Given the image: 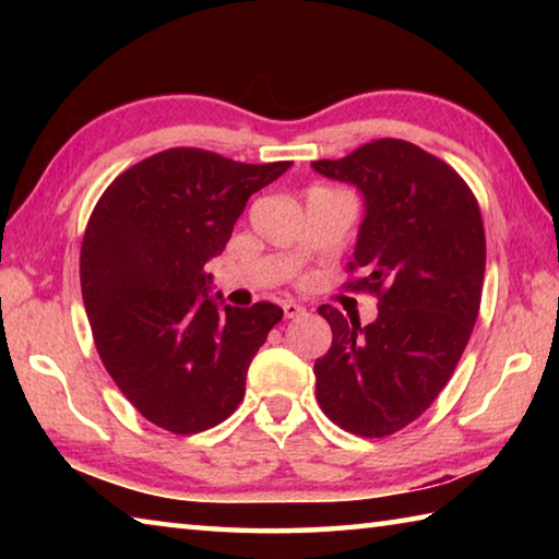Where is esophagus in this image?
I'll list each match as a JSON object with an SVG mask.
<instances>
[{
    "mask_svg": "<svg viewBox=\"0 0 559 559\" xmlns=\"http://www.w3.org/2000/svg\"><path fill=\"white\" fill-rule=\"evenodd\" d=\"M283 316H286L288 320L300 318V316H306V308H302L300 302H296V300H286V302H283Z\"/></svg>",
    "mask_w": 559,
    "mask_h": 559,
    "instance_id": "esophagus-1",
    "label": "esophagus"
}]
</instances>
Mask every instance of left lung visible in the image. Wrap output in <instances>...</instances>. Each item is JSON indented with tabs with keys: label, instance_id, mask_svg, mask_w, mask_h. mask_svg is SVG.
<instances>
[{
	"label": "left lung",
	"instance_id": "1",
	"mask_svg": "<svg viewBox=\"0 0 559 559\" xmlns=\"http://www.w3.org/2000/svg\"><path fill=\"white\" fill-rule=\"evenodd\" d=\"M313 167L365 194L347 263L362 276L345 288L372 293L380 310L359 325L318 308L333 345L313 367L316 396L340 429L382 439L429 409L468 345L486 273L484 219L456 169L406 140H372Z\"/></svg>",
	"mask_w": 559,
	"mask_h": 559
}]
</instances>
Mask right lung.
<instances>
[{
    "mask_svg": "<svg viewBox=\"0 0 559 559\" xmlns=\"http://www.w3.org/2000/svg\"><path fill=\"white\" fill-rule=\"evenodd\" d=\"M290 165L169 147L128 167L93 206L81 243L93 343L155 427L212 429L243 400L246 370L283 310L266 300L219 310L204 266L224 251L249 197Z\"/></svg>",
    "mask_w": 559,
    "mask_h": 559,
    "instance_id": "obj_1",
    "label": "right lung"
}]
</instances>
